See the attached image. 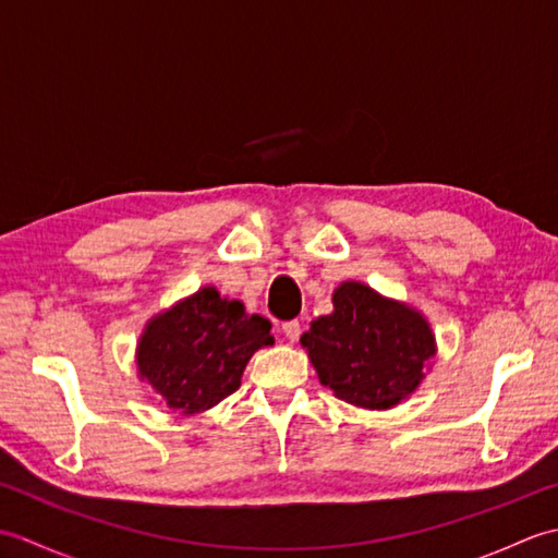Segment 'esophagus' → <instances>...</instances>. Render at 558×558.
<instances>
[{
    "mask_svg": "<svg viewBox=\"0 0 558 558\" xmlns=\"http://www.w3.org/2000/svg\"><path fill=\"white\" fill-rule=\"evenodd\" d=\"M300 333H302L300 322H286V324H282V336H286L290 342L298 340Z\"/></svg>",
    "mask_w": 558,
    "mask_h": 558,
    "instance_id": "esophagus-1",
    "label": "esophagus"
}]
</instances>
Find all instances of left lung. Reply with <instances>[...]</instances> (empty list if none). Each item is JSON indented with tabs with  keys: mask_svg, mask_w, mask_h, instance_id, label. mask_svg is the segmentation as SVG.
Instances as JSON below:
<instances>
[{
	"mask_svg": "<svg viewBox=\"0 0 558 558\" xmlns=\"http://www.w3.org/2000/svg\"><path fill=\"white\" fill-rule=\"evenodd\" d=\"M333 396L362 410H390L420 388L436 338L426 316L357 280L333 290V312L300 338Z\"/></svg>",
	"mask_w": 558,
	"mask_h": 558,
	"instance_id": "1",
	"label": "left lung"
}]
</instances>
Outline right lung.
I'll return each mask as SVG.
<instances>
[{"mask_svg": "<svg viewBox=\"0 0 558 558\" xmlns=\"http://www.w3.org/2000/svg\"><path fill=\"white\" fill-rule=\"evenodd\" d=\"M272 342L268 318L206 286L148 318L136 369L165 405L194 417L234 393L252 354Z\"/></svg>", "mask_w": 558, "mask_h": 558, "instance_id": "right-lung-1", "label": "right lung"}]
</instances>
